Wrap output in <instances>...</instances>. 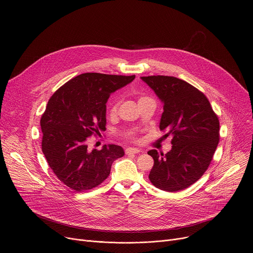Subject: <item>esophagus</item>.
I'll return each instance as SVG.
<instances>
[{"instance_id":"obj_1","label":"esophagus","mask_w":253,"mask_h":253,"mask_svg":"<svg viewBox=\"0 0 253 253\" xmlns=\"http://www.w3.org/2000/svg\"><path fill=\"white\" fill-rule=\"evenodd\" d=\"M141 152L139 149H136V148H128L126 149V154H135V153H139Z\"/></svg>"}]
</instances>
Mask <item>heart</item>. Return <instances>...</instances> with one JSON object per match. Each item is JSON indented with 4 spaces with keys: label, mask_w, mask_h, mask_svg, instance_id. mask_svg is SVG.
I'll use <instances>...</instances> for the list:
<instances>
[{
    "label": "heart",
    "mask_w": 253,
    "mask_h": 253,
    "mask_svg": "<svg viewBox=\"0 0 253 253\" xmlns=\"http://www.w3.org/2000/svg\"><path fill=\"white\" fill-rule=\"evenodd\" d=\"M143 99H146V98H141L140 100H143ZM117 105H118L117 103H114V104L112 105V107H111V112H112V113H114V112L116 111V109H117Z\"/></svg>",
    "instance_id": "b5f03b06"
}]
</instances>
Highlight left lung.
<instances>
[{
    "instance_id": "1",
    "label": "left lung",
    "mask_w": 253,
    "mask_h": 253,
    "mask_svg": "<svg viewBox=\"0 0 253 253\" xmlns=\"http://www.w3.org/2000/svg\"><path fill=\"white\" fill-rule=\"evenodd\" d=\"M141 79L163 103L159 122L172 149L163 154L148 152L153 158L149 178L156 188L178 192L196 183L208 168L219 143V120L207 98L186 81L172 76Z\"/></svg>"
}]
</instances>
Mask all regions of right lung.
Here are the masks:
<instances>
[{"label": "right lung", "instance_id": "right-lung-1", "mask_svg": "<svg viewBox=\"0 0 253 253\" xmlns=\"http://www.w3.org/2000/svg\"><path fill=\"white\" fill-rule=\"evenodd\" d=\"M135 75L83 73L61 86L48 101L41 118L42 152L52 172L70 189L81 192L99 186L113 161L124 155L116 145L88 151L87 140L106 123V102Z\"/></svg>", "mask_w": 253, "mask_h": 253}]
</instances>
